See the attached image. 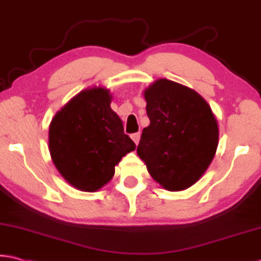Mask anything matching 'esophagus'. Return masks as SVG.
Segmentation results:
<instances>
[{
    "label": "esophagus",
    "mask_w": 261,
    "mask_h": 261,
    "mask_svg": "<svg viewBox=\"0 0 261 261\" xmlns=\"http://www.w3.org/2000/svg\"><path fill=\"white\" fill-rule=\"evenodd\" d=\"M131 138H132V140H134V142H135L136 145H138L139 139H140V134H139V132H137V134L131 135Z\"/></svg>",
    "instance_id": "34e87169"
}]
</instances>
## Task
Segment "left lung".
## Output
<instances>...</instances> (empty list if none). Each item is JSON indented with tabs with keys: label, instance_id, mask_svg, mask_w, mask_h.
<instances>
[{
	"label": "left lung",
	"instance_id": "left-lung-1",
	"mask_svg": "<svg viewBox=\"0 0 261 261\" xmlns=\"http://www.w3.org/2000/svg\"><path fill=\"white\" fill-rule=\"evenodd\" d=\"M150 125L137 153L161 187L180 192L193 186L215 156L218 124L200 94L177 82L158 79L144 90Z\"/></svg>",
	"mask_w": 261,
	"mask_h": 261
}]
</instances>
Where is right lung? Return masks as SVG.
<instances>
[{"instance_id": "right-lung-1", "label": "right lung", "mask_w": 261, "mask_h": 261, "mask_svg": "<svg viewBox=\"0 0 261 261\" xmlns=\"http://www.w3.org/2000/svg\"><path fill=\"white\" fill-rule=\"evenodd\" d=\"M110 90L85 89L52 118L48 150L58 172L82 192H96L113 179L115 166L136 145L110 108Z\"/></svg>"}]
</instances>
